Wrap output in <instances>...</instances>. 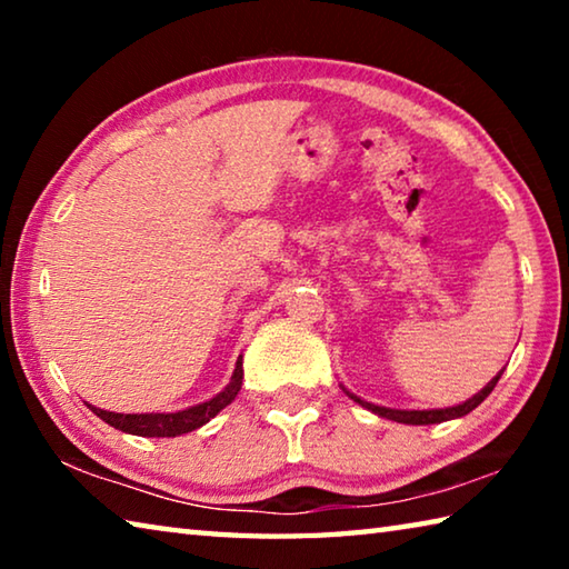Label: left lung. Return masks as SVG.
Wrapping results in <instances>:
<instances>
[{
	"label": "left lung",
	"mask_w": 569,
	"mask_h": 569,
	"mask_svg": "<svg viewBox=\"0 0 569 569\" xmlns=\"http://www.w3.org/2000/svg\"><path fill=\"white\" fill-rule=\"evenodd\" d=\"M502 371H505V369H502ZM502 371H499L497 377H495L492 381H489L485 389L477 391L475 397L467 399L465 403H457V407H447V409H423V411H417V409H411V411H407V409H387V407H377V403H369V401L359 399V397H356V393H351L346 387H341V389H343L346 393H349V397H351L356 403H361L363 409H369V411L377 413V417L399 421V423H441V421L465 417V413H469L471 409H477L479 403L485 401V399L489 397V393H492V389L497 387L499 377H502Z\"/></svg>",
	"instance_id": "left-lung-1"
}]
</instances>
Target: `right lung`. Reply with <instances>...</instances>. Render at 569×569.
<instances>
[{
    "label": "right lung",
    "instance_id": "add662e5",
    "mask_svg": "<svg viewBox=\"0 0 569 569\" xmlns=\"http://www.w3.org/2000/svg\"><path fill=\"white\" fill-rule=\"evenodd\" d=\"M240 383H243V356H238L236 361V371L230 377L228 387L216 393L213 399H208L203 403H196V407L182 409V411H172V413H114V411H104L88 407L98 413L102 421H108L110 427L124 431V435H134V437H180L188 435V431H196L216 417L220 409H226L230 401L238 397Z\"/></svg>",
    "mask_w": 569,
    "mask_h": 569
}]
</instances>
